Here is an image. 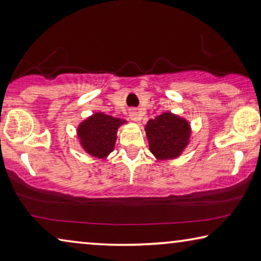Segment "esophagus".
I'll return each mask as SVG.
<instances>
[{
  "label": "esophagus",
  "instance_id": "1",
  "mask_svg": "<svg viewBox=\"0 0 261 261\" xmlns=\"http://www.w3.org/2000/svg\"><path fill=\"white\" fill-rule=\"evenodd\" d=\"M129 114H130L129 116H130L131 121H134V122H139L140 119H142V115H140V113H139L138 110H136V109H131Z\"/></svg>",
  "mask_w": 261,
  "mask_h": 261
}]
</instances>
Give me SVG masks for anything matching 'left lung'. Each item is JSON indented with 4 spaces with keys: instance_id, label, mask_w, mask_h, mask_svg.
<instances>
[{
    "instance_id": "obj_1",
    "label": "left lung",
    "mask_w": 261,
    "mask_h": 261,
    "mask_svg": "<svg viewBox=\"0 0 261 261\" xmlns=\"http://www.w3.org/2000/svg\"><path fill=\"white\" fill-rule=\"evenodd\" d=\"M148 147L156 160H171L188 146L192 129L186 118L165 111L145 125Z\"/></svg>"
}]
</instances>
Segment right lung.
Masks as SVG:
<instances>
[{"instance_id":"right-lung-1","label":"right lung","mask_w":261,"mask_h":261,"mask_svg":"<svg viewBox=\"0 0 261 261\" xmlns=\"http://www.w3.org/2000/svg\"><path fill=\"white\" fill-rule=\"evenodd\" d=\"M125 119L103 113H95L79 124L76 129L80 145L89 155L106 159L114 151L118 127Z\"/></svg>"}]
</instances>
